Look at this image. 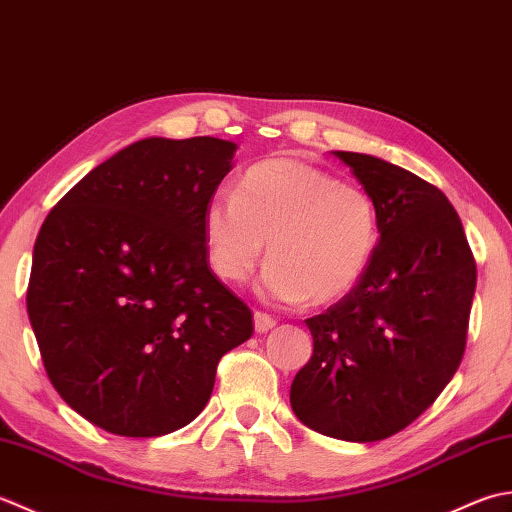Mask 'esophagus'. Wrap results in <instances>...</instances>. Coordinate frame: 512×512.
Instances as JSON below:
<instances>
[{
  "mask_svg": "<svg viewBox=\"0 0 512 512\" xmlns=\"http://www.w3.org/2000/svg\"><path fill=\"white\" fill-rule=\"evenodd\" d=\"M276 327V320L271 318L269 314H263V311H256L254 314V329L258 333H267Z\"/></svg>",
  "mask_w": 512,
  "mask_h": 512,
  "instance_id": "esophagus-1",
  "label": "esophagus"
}]
</instances>
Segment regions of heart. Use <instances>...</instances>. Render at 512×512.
<instances>
[{"mask_svg":"<svg viewBox=\"0 0 512 512\" xmlns=\"http://www.w3.org/2000/svg\"><path fill=\"white\" fill-rule=\"evenodd\" d=\"M210 265L225 283H243L265 256L260 294L278 302L329 305L360 283L380 238L378 210L356 183L298 159L247 168L236 194L210 198L203 212Z\"/></svg>","mask_w":512,"mask_h":512,"instance_id":"b5f03b06","label":"heart"}]
</instances>
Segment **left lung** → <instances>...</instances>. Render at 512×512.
I'll return each mask as SVG.
<instances>
[{
  "instance_id": "8db88e82",
  "label": "left lung",
  "mask_w": 512,
  "mask_h": 512,
  "mask_svg": "<svg viewBox=\"0 0 512 512\" xmlns=\"http://www.w3.org/2000/svg\"><path fill=\"white\" fill-rule=\"evenodd\" d=\"M375 203L367 274L305 320L314 356L291 382L298 420L344 442L406 429L460 367L477 267L460 216L435 185L373 154L333 152Z\"/></svg>"
}]
</instances>
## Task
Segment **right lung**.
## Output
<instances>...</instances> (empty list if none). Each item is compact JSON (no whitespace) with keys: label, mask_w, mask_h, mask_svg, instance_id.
<instances>
[{"label":"right lung","mask_w":512,"mask_h":512,"mask_svg":"<svg viewBox=\"0 0 512 512\" xmlns=\"http://www.w3.org/2000/svg\"><path fill=\"white\" fill-rule=\"evenodd\" d=\"M238 145L150 137L97 165L39 229L28 318L52 387L99 429L159 437L210 400L252 311L210 269L203 212Z\"/></svg>","instance_id":"obj_1"}]
</instances>
